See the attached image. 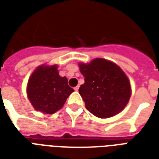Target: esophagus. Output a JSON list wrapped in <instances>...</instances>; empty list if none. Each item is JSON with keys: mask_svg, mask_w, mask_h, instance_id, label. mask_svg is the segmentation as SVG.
Returning <instances> with one entry per match:
<instances>
[{"mask_svg": "<svg viewBox=\"0 0 159 159\" xmlns=\"http://www.w3.org/2000/svg\"><path fill=\"white\" fill-rule=\"evenodd\" d=\"M78 89H79V86H76L74 88V90H75V91H77Z\"/></svg>", "mask_w": 159, "mask_h": 159, "instance_id": "34e87169", "label": "esophagus"}]
</instances>
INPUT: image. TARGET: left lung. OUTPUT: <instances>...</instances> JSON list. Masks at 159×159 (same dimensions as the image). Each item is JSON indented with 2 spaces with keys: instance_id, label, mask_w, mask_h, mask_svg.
<instances>
[{
  "instance_id": "left-lung-1",
  "label": "left lung",
  "mask_w": 159,
  "mask_h": 159,
  "mask_svg": "<svg viewBox=\"0 0 159 159\" xmlns=\"http://www.w3.org/2000/svg\"><path fill=\"white\" fill-rule=\"evenodd\" d=\"M84 83L79 88L87 110L100 118L119 113L131 95L129 81L119 67L107 59L79 64Z\"/></svg>"
}]
</instances>
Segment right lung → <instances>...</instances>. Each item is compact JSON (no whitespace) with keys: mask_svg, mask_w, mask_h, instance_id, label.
I'll return each mask as SVG.
<instances>
[{"mask_svg":"<svg viewBox=\"0 0 159 159\" xmlns=\"http://www.w3.org/2000/svg\"><path fill=\"white\" fill-rule=\"evenodd\" d=\"M66 76L59 75L57 66H40L34 71L27 87L30 103L36 111L52 114L66 103L74 89L68 85Z\"/></svg>","mask_w":159,"mask_h":159,"instance_id":"1","label":"right lung"}]
</instances>
